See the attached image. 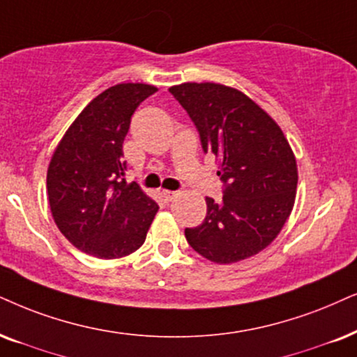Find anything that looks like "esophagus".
<instances>
[{
  "instance_id": "obj_1",
  "label": "esophagus",
  "mask_w": 357,
  "mask_h": 357,
  "mask_svg": "<svg viewBox=\"0 0 357 357\" xmlns=\"http://www.w3.org/2000/svg\"><path fill=\"white\" fill-rule=\"evenodd\" d=\"M161 194H163V197H165L166 201H171V199H174V197L178 196V192H176V191H168V189H166V191H163V192H161Z\"/></svg>"
}]
</instances>
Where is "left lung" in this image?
<instances>
[{
  "label": "left lung",
  "instance_id": "8db88e82",
  "mask_svg": "<svg viewBox=\"0 0 357 357\" xmlns=\"http://www.w3.org/2000/svg\"><path fill=\"white\" fill-rule=\"evenodd\" d=\"M169 92L196 126L202 151L219 158L222 181V201L206 197V219L184 229L188 243L215 264L259 254L282 231L295 202L298 173L285 135L236 89L188 82Z\"/></svg>",
  "mask_w": 357,
  "mask_h": 357
}]
</instances>
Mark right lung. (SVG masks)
<instances>
[{"label":"right lung","mask_w":357,"mask_h":357,"mask_svg":"<svg viewBox=\"0 0 357 357\" xmlns=\"http://www.w3.org/2000/svg\"><path fill=\"white\" fill-rule=\"evenodd\" d=\"M155 92L146 84L107 89L70 125L49 165V206L59 231L97 259L139 249L158 212L137 183L126 184L123 161L132 115Z\"/></svg>","instance_id":"obj_1"}]
</instances>
